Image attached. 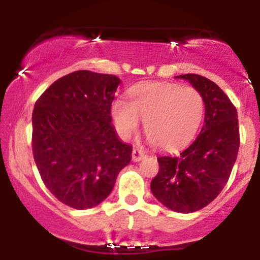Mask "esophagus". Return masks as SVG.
<instances>
[{
  "label": "esophagus",
  "instance_id": "obj_1",
  "mask_svg": "<svg viewBox=\"0 0 260 260\" xmlns=\"http://www.w3.org/2000/svg\"><path fill=\"white\" fill-rule=\"evenodd\" d=\"M145 156H147V155H145V153L142 150V149H139V148H133V151H132V160L134 161V162H137V161L143 160Z\"/></svg>",
  "mask_w": 260,
  "mask_h": 260
}]
</instances>
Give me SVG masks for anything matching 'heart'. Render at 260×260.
Masks as SVG:
<instances>
[{
  "label": "heart",
  "instance_id": "heart-1",
  "mask_svg": "<svg viewBox=\"0 0 260 260\" xmlns=\"http://www.w3.org/2000/svg\"><path fill=\"white\" fill-rule=\"evenodd\" d=\"M111 115L123 138L132 137L142 120L150 143L162 149L180 148L201 126L204 99L193 86L144 83L131 89L129 101H113Z\"/></svg>",
  "mask_w": 260,
  "mask_h": 260
}]
</instances>
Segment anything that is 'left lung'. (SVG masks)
<instances>
[{"instance_id":"8db88e82","label":"left lung","mask_w":260,"mask_h":260,"mask_svg":"<svg viewBox=\"0 0 260 260\" xmlns=\"http://www.w3.org/2000/svg\"><path fill=\"white\" fill-rule=\"evenodd\" d=\"M202 94L204 124L194 142L177 156L157 157L159 172L150 188L161 204L177 213H194L211 203L228 183L240 148L237 110L215 83L183 74Z\"/></svg>"}]
</instances>
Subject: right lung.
Here are the masks:
<instances>
[{
    "label": "right lung",
    "instance_id": "1",
    "mask_svg": "<svg viewBox=\"0 0 260 260\" xmlns=\"http://www.w3.org/2000/svg\"><path fill=\"white\" fill-rule=\"evenodd\" d=\"M120 83L112 74L77 71L52 83L35 103V164L47 189L68 207L100 204L132 159V147L117 138L111 123Z\"/></svg>",
    "mask_w": 260,
    "mask_h": 260
}]
</instances>
